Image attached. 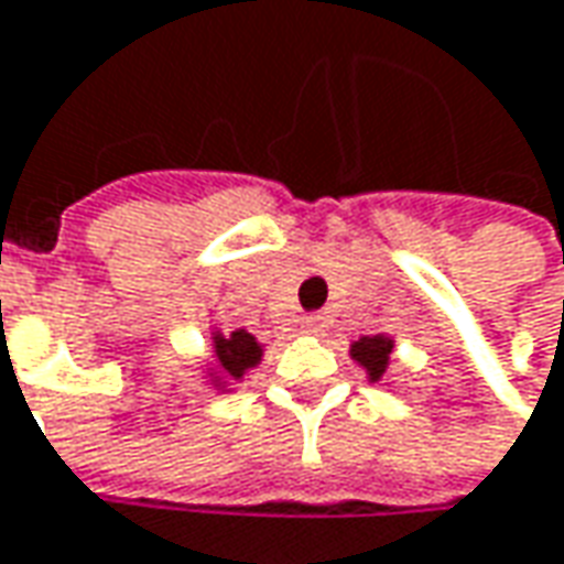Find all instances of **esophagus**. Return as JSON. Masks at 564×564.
<instances>
[{
    "mask_svg": "<svg viewBox=\"0 0 564 564\" xmlns=\"http://www.w3.org/2000/svg\"><path fill=\"white\" fill-rule=\"evenodd\" d=\"M301 329H304V333H311V336H314V333H319V329H323V319H319V316H304V319H301Z\"/></svg>",
    "mask_w": 564,
    "mask_h": 564,
    "instance_id": "obj_1",
    "label": "esophagus"
}]
</instances>
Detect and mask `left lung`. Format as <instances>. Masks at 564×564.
Returning <instances> with one entry per match:
<instances>
[{"instance_id":"8db88e82","label":"left lung","mask_w":564,"mask_h":564,"mask_svg":"<svg viewBox=\"0 0 564 564\" xmlns=\"http://www.w3.org/2000/svg\"><path fill=\"white\" fill-rule=\"evenodd\" d=\"M392 348H395V338L377 333V336H360L348 345V355L358 364L360 370L367 373V382H377L386 386V370H389V360H392Z\"/></svg>"}]
</instances>
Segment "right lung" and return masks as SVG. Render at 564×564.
Here are the masks:
<instances>
[{"mask_svg":"<svg viewBox=\"0 0 564 564\" xmlns=\"http://www.w3.org/2000/svg\"><path fill=\"white\" fill-rule=\"evenodd\" d=\"M267 345L248 329H209V358L204 364L206 386L216 392H231L238 382H245L253 367H260Z\"/></svg>","mask_w":564,"mask_h":564,"instance_id":"right-lung-1","label":"right lung"}]
</instances>
